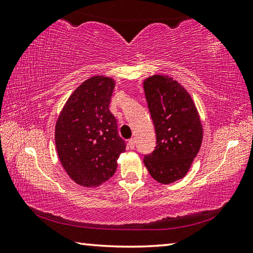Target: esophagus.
I'll list each match as a JSON object with an SVG mask.
<instances>
[{
  "label": "esophagus",
  "instance_id": "1",
  "mask_svg": "<svg viewBox=\"0 0 253 253\" xmlns=\"http://www.w3.org/2000/svg\"><path fill=\"white\" fill-rule=\"evenodd\" d=\"M128 147L130 149H134L135 148V139L134 138H130L128 140Z\"/></svg>",
  "mask_w": 253,
  "mask_h": 253
}]
</instances>
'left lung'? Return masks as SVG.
I'll return each mask as SVG.
<instances>
[{"instance_id":"obj_1","label":"left lung","mask_w":253,"mask_h":253,"mask_svg":"<svg viewBox=\"0 0 253 253\" xmlns=\"http://www.w3.org/2000/svg\"><path fill=\"white\" fill-rule=\"evenodd\" d=\"M143 84L157 144L144 164L155 181L170 184L185 176L200 151V115L190 93L170 77L154 75Z\"/></svg>"}]
</instances>
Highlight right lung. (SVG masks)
<instances>
[{"mask_svg": "<svg viewBox=\"0 0 253 253\" xmlns=\"http://www.w3.org/2000/svg\"><path fill=\"white\" fill-rule=\"evenodd\" d=\"M115 80L92 76L68 98L55 123V148L62 168L75 183L96 187L113 176L126 151L116 118L109 110Z\"/></svg>", "mask_w": 253, "mask_h": 253, "instance_id": "1", "label": "right lung"}]
</instances>
